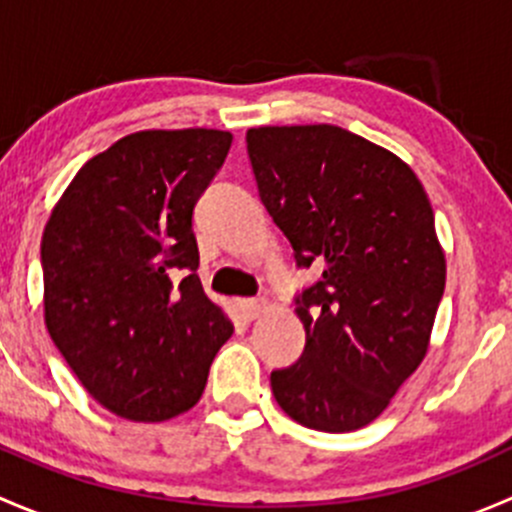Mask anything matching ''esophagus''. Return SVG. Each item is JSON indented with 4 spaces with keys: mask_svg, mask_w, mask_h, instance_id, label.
<instances>
[{
    "mask_svg": "<svg viewBox=\"0 0 512 512\" xmlns=\"http://www.w3.org/2000/svg\"><path fill=\"white\" fill-rule=\"evenodd\" d=\"M262 309H265V299H237V312H240V317L245 322H252V319L260 317Z\"/></svg>",
    "mask_w": 512,
    "mask_h": 512,
    "instance_id": "obj_1",
    "label": "esophagus"
}]
</instances>
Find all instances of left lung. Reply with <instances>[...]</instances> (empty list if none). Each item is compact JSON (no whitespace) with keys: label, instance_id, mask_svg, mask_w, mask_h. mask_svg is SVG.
<instances>
[{"label":"left lung","instance_id":"left-lung-1","mask_svg":"<svg viewBox=\"0 0 512 512\" xmlns=\"http://www.w3.org/2000/svg\"><path fill=\"white\" fill-rule=\"evenodd\" d=\"M257 190L299 270L304 352L270 374L287 416L314 431L366 426L426 356L446 257L414 170L347 128L262 126L245 136Z\"/></svg>","mask_w":512,"mask_h":512}]
</instances>
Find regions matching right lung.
I'll list each match as a JSON object with an SVG mask.
<instances>
[{
    "label": "right lung",
    "mask_w": 512,
    "mask_h": 512,
    "mask_svg": "<svg viewBox=\"0 0 512 512\" xmlns=\"http://www.w3.org/2000/svg\"><path fill=\"white\" fill-rule=\"evenodd\" d=\"M232 136L141 131L76 173L41 237L44 319L101 406L165 421L198 404L232 324L198 277L193 213Z\"/></svg>",
    "instance_id": "1"
}]
</instances>
